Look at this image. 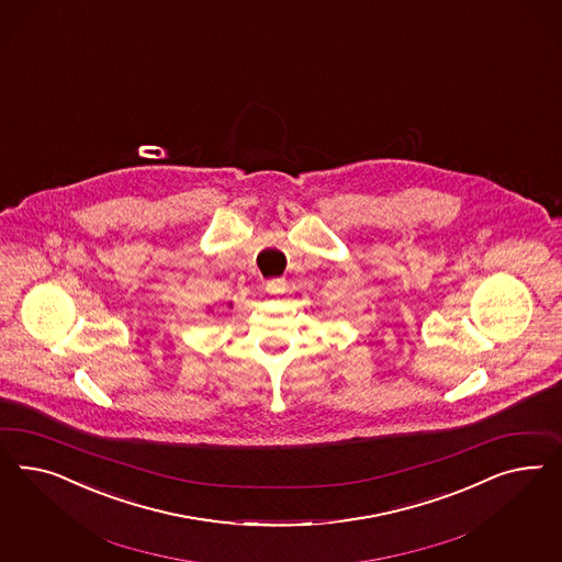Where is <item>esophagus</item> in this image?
<instances>
[{
  "label": "esophagus",
  "mask_w": 562,
  "mask_h": 562,
  "mask_svg": "<svg viewBox=\"0 0 562 562\" xmlns=\"http://www.w3.org/2000/svg\"><path fill=\"white\" fill-rule=\"evenodd\" d=\"M284 290H286L284 278H273V280L266 282V292H270V294H282Z\"/></svg>",
  "instance_id": "esophagus-1"
}]
</instances>
